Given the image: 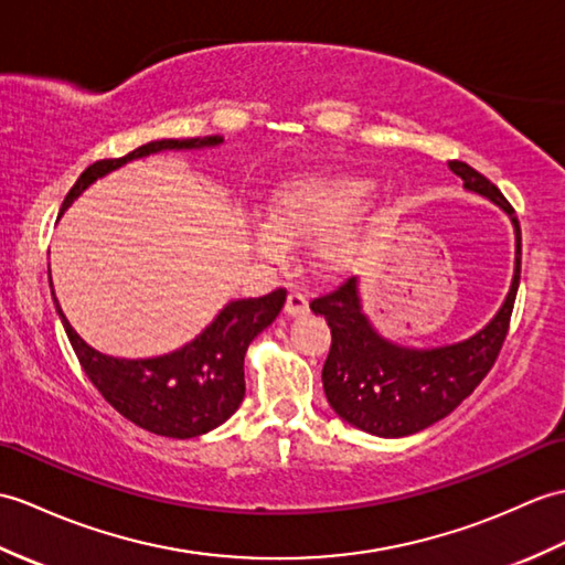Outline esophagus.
I'll return each instance as SVG.
<instances>
[{
  "mask_svg": "<svg viewBox=\"0 0 565 565\" xmlns=\"http://www.w3.org/2000/svg\"><path fill=\"white\" fill-rule=\"evenodd\" d=\"M308 298L303 294L298 291H291L286 298V306H284V312L288 315V318H303V315H308Z\"/></svg>",
  "mask_w": 565,
  "mask_h": 565,
  "instance_id": "1",
  "label": "esophagus"
}]
</instances>
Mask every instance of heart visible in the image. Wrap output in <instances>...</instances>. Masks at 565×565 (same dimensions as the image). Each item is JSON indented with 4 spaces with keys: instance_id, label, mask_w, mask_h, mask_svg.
Here are the masks:
<instances>
[{
    "instance_id": "heart-1",
    "label": "heart",
    "mask_w": 565,
    "mask_h": 565,
    "mask_svg": "<svg viewBox=\"0 0 565 565\" xmlns=\"http://www.w3.org/2000/svg\"><path fill=\"white\" fill-rule=\"evenodd\" d=\"M375 182L344 173H310L269 194V221H255L250 241L262 259L284 262L291 243L315 241L312 259L327 277H344L363 257V209Z\"/></svg>"
}]
</instances>
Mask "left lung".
<instances>
[{
	"instance_id": "obj_1",
	"label": "left lung",
	"mask_w": 565,
	"mask_h": 565,
	"mask_svg": "<svg viewBox=\"0 0 565 565\" xmlns=\"http://www.w3.org/2000/svg\"><path fill=\"white\" fill-rule=\"evenodd\" d=\"M462 188L501 206L515 231V269L505 300L493 318L462 342L404 347L380 334L363 310L359 279L330 296L315 298L310 310L332 330L330 356L322 369L327 402L339 418L377 438H404L433 426L469 397L491 371L505 342L510 312L520 286L522 238L513 206L491 180L462 161L448 163Z\"/></svg>"
}]
</instances>
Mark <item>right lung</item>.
I'll return each mask as SVG.
<instances>
[{
    "instance_id": "1",
    "label": "right lung",
    "mask_w": 565,
    "mask_h": 565,
    "mask_svg": "<svg viewBox=\"0 0 565 565\" xmlns=\"http://www.w3.org/2000/svg\"><path fill=\"white\" fill-rule=\"evenodd\" d=\"M221 143L223 137L218 135L194 139H156L129 151L122 159L96 161L78 175L70 194L64 196L60 216L96 180L129 161L159 151L216 149ZM50 291L76 359L105 402L139 428L178 440L204 436V433L214 430L235 414L245 397V351L262 330H267L279 318L286 300L284 288H277V291L262 298L228 300L216 318L192 342L182 344L180 349L151 359H117L88 347L76 334L67 315L60 308L55 288H52V277Z\"/></svg>"
}]
</instances>
